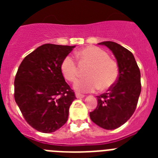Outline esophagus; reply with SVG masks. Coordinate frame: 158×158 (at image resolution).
<instances>
[{
  "mask_svg": "<svg viewBox=\"0 0 158 158\" xmlns=\"http://www.w3.org/2000/svg\"><path fill=\"white\" fill-rule=\"evenodd\" d=\"M75 96H76L77 98H84V94H79V93H75Z\"/></svg>",
  "mask_w": 158,
  "mask_h": 158,
  "instance_id": "1",
  "label": "esophagus"
}]
</instances>
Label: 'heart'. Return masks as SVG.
I'll list each match as a JSON object with an SVG mask.
<instances>
[{
	"instance_id": "obj_1",
	"label": "heart",
	"mask_w": 158,
	"mask_h": 158,
	"mask_svg": "<svg viewBox=\"0 0 158 158\" xmlns=\"http://www.w3.org/2000/svg\"><path fill=\"white\" fill-rule=\"evenodd\" d=\"M79 62L89 66L85 79H80L74 84L76 90L80 92H92L99 89L107 90L115 84L119 76V67L115 60L109 57L108 53L95 46H89L77 53ZM60 70L69 82H75L79 78V70L77 62L70 56H67L60 64Z\"/></svg>"
}]
</instances>
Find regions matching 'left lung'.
Returning <instances> with one entry per match:
<instances>
[{"instance_id": "obj_1", "label": "left lung", "mask_w": 158, "mask_h": 158, "mask_svg": "<svg viewBox=\"0 0 158 158\" xmlns=\"http://www.w3.org/2000/svg\"><path fill=\"white\" fill-rule=\"evenodd\" d=\"M106 46L117 60L119 76L106 93L97 96L98 106L89 115L93 122L106 130H115L124 125L135 112L141 93L140 70L135 57L114 42L99 43Z\"/></svg>"}]
</instances>
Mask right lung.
I'll use <instances>...</instances> for the list:
<instances>
[{
  "label": "right lung",
  "instance_id": "add662e5",
  "mask_svg": "<svg viewBox=\"0 0 158 158\" xmlns=\"http://www.w3.org/2000/svg\"><path fill=\"white\" fill-rule=\"evenodd\" d=\"M74 46L44 44L24 57L15 78V100L33 129L52 133L66 123L75 98L60 70Z\"/></svg>",
  "mask_w": 158,
  "mask_h": 158
}]
</instances>
